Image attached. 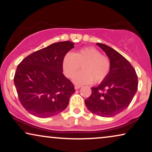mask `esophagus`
<instances>
[{
    "mask_svg": "<svg viewBox=\"0 0 152 152\" xmlns=\"http://www.w3.org/2000/svg\"><path fill=\"white\" fill-rule=\"evenodd\" d=\"M81 87V86H80V85H75V86H74V88H75V89H80Z\"/></svg>",
    "mask_w": 152,
    "mask_h": 152,
    "instance_id": "obj_1",
    "label": "esophagus"
}]
</instances>
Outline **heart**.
<instances>
[{
    "instance_id": "heart-1",
    "label": "heart",
    "mask_w": 152,
    "mask_h": 152,
    "mask_svg": "<svg viewBox=\"0 0 152 152\" xmlns=\"http://www.w3.org/2000/svg\"><path fill=\"white\" fill-rule=\"evenodd\" d=\"M83 66V72L76 74L73 81L77 85H89L95 80L100 83L108 76L111 62L94 48H83L75 53L66 54L63 60V69L67 78H72Z\"/></svg>"
}]
</instances>
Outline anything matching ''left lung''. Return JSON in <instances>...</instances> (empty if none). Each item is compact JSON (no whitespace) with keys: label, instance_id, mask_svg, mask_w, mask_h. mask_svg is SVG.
<instances>
[{"label":"left lung","instance_id":"1","mask_svg":"<svg viewBox=\"0 0 152 152\" xmlns=\"http://www.w3.org/2000/svg\"><path fill=\"white\" fill-rule=\"evenodd\" d=\"M111 62L107 78L97 87H91V94L85 100L91 113L102 117H112L125 110L138 89V76L129 61L114 49L96 43Z\"/></svg>","mask_w":152,"mask_h":152}]
</instances>
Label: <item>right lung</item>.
Wrapping results in <instances>:
<instances>
[{
	"mask_svg": "<svg viewBox=\"0 0 152 152\" xmlns=\"http://www.w3.org/2000/svg\"><path fill=\"white\" fill-rule=\"evenodd\" d=\"M74 45L68 40L55 42L27 56L18 65L14 85L20 102L31 114L48 118L67 108L75 89L63 74V60Z\"/></svg>",
	"mask_w": 152,
	"mask_h": 152,
	"instance_id": "obj_1",
	"label": "right lung"
}]
</instances>
